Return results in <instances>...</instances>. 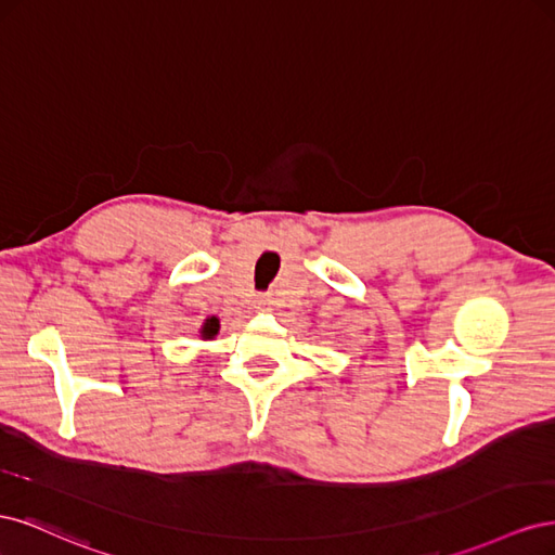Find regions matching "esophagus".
Listing matches in <instances>:
<instances>
[{
    "instance_id": "esophagus-1",
    "label": "esophagus",
    "mask_w": 555,
    "mask_h": 555,
    "mask_svg": "<svg viewBox=\"0 0 555 555\" xmlns=\"http://www.w3.org/2000/svg\"><path fill=\"white\" fill-rule=\"evenodd\" d=\"M271 304H273L271 296H257L255 298V308L257 310H268V308H271Z\"/></svg>"
}]
</instances>
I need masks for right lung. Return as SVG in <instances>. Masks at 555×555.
<instances>
[{
  "label": "right lung",
  "mask_w": 555,
  "mask_h": 555,
  "mask_svg": "<svg viewBox=\"0 0 555 555\" xmlns=\"http://www.w3.org/2000/svg\"><path fill=\"white\" fill-rule=\"evenodd\" d=\"M217 333H220V319H217V317H208L206 322H204V326H201V338H204V340H212Z\"/></svg>",
  "instance_id": "right-lung-1"
}]
</instances>
